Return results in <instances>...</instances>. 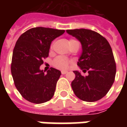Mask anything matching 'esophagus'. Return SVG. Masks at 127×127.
<instances>
[{"label": "esophagus", "instance_id": "obj_1", "mask_svg": "<svg viewBox=\"0 0 127 127\" xmlns=\"http://www.w3.org/2000/svg\"><path fill=\"white\" fill-rule=\"evenodd\" d=\"M68 73V71H61V73L62 74H66V73Z\"/></svg>", "mask_w": 127, "mask_h": 127}]
</instances>
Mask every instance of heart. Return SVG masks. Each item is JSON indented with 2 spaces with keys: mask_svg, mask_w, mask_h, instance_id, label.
Returning a JSON list of instances; mask_svg holds the SVG:
<instances>
[{
  "mask_svg": "<svg viewBox=\"0 0 127 127\" xmlns=\"http://www.w3.org/2000/svg\"><path fill=\"white\" fill-rule=\"evenodd\" d=\"M74 41H76V40L70 39L68 41V43H71V42H74ZM51 47L52 48V46ZM69 64H70V61H68L66 58L61 56L56 57L54 61V66L59 69H66V68L68 66Z\"/></svg>",
  "mask_w": 127,
  "mask_h": 127,
  "instance_id": "heart-1",
  "label": "heart"
}]
</instances>
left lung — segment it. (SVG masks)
<instances>
[{
    "label": "left lung",
    "mask_w": 127,
    "mask_h": 127,
    "mask_svg": "<svg viewBox=\"0 0 127 127\" xmlns=\"http://www.w3.org/2000/svg\"><path fill=\"white\" fill-rule=\"evenodd\" d=\"M66 32L81 43L82 54L78 66L88 75L74 71L71 83L75 95L81 100L95 102L102 98L111 88L116 75V64L109 42L99 33L86 29L68 30Z\"/></svg>",
    "instance_id": "8db88e82"
}]
</instances>
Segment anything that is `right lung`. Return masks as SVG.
<instances>
[{
	"instance_id": "obj_1",
	"label": "right lung",
	"mask_w": 127,
	"mask_h": 127,
	"mask_svg": "<svg viewBox=\"0 0 127 127\" xmlns=\"http://www.w3.org/2000/svg\"><path fill=\"white\" fill-rule=\"evenodd\" d=\"M64 32L62 30L34 27L17 39L12 53L11 73L17 90L30 102H46L54 95L61 71L51 68L45 73L39 67L49 56L51 42Z\"/></svg>"
}]
</instances>
